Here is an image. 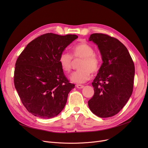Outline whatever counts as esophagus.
I'll list each match as a JSON object with an SVG mask.
<instances>
[{"instance_id": "1", "label": "esophagus", "mask_w": 148, "mask_h": 148, "mask_svg": "<svg viewBox=\"0 0 148 148\" xmlns=\"http://www.w3.org/2000/svg\"><path fill=\"white\" fill-rule=\"evenodd\" d=\"M76 87L79 89H82L84 88V86L83 85H81V84H77Z\"/></svg>"}]
</instances>
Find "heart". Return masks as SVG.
<instances>
[{"label":"heart","mask_w":148,"mask_h":148,"mask_svg":"<svg viewBox=\"0 0 148 148\" xmlns=\"http://www.w3.org/2000/svg\"><path fill=\"white\" fill-rule=\"evenodd\" d=\"M73 58L82 59L79 65V70L73 72L69 79L71 82L82 84L88 81L91 77L92 73H97L101 65V58L98 54L94 53V49L89 44L82 42L73 47L72 55L64 51L59 56V62L63 71L69 73L71 71Z\"/></svg>","instance_id":"b5f03b06"}]
</instances>
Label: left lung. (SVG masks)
<instances>
[{"label":"left lung","instance_id":"1","mask_svg":"<svg viewBox=\"0 0 148 148\" xmlns=\"http://www.w3.org/2000/svg\"><path fill=\"white\" fill-rule=\"evenodd\" d=\"M89 41L98 45L103 62L92 83L94 95L88 101V106L98 117H112L122 110L133 92L134 62L126 47L118 39L93 34Z\"/></svg>","mask_w":148,"mask_h":148}]
</instances>
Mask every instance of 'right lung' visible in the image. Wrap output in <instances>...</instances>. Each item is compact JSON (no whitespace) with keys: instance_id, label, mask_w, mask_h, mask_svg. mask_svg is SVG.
Returning <instances> with one entry per match:
<instances>
[{"instance_id":"right-lung-1","label":"right lung","mask_w":148,"mask_h":148,"mask_svg":"<svg viewBox=\"0 0 148 148\" xmlns=\"http://www.w3.org/2000/svg\"><path fill=\"white\" fill-rule=\"evenodd\" d=\"M77 38L76 35L43 34L29 42L17 58L14 86L22 104L33 115L52 118L64 108L75 85L67 79L59 58Z\"/></svg>"}]
</instances>
